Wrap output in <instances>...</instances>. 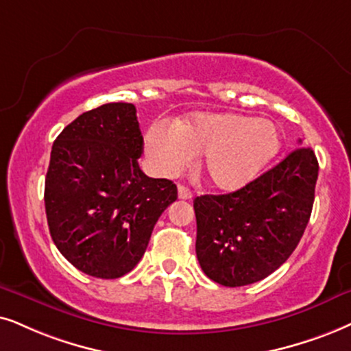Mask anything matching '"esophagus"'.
<instances>
[{
  "label": "esophagus",
  "instance_id": "obj_1",
  "mask_svg": "<svg viewBox=\"0 0 351 351\" xmlns=\"http://www.w3.org/2000/svg\"><path fill=\"white\" fill-rule=\"evenodd\" d=\"M178 197L184 199V201H188V199L193 197V193H191V189L186 188V186H180V188H178Z\"/></svg>",
  "mask_w": 351,
  "mask_h": 351
}]
</instances>
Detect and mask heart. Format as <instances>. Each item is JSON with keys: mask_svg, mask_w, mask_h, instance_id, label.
<instances>
[{"mask_svg": "<svg viewBox=\"0 0 351 351\" xmlns=\"http://www.w3.org/2000/svg\"><path fill=\"white\" fill-rule=\"evenodd\" d=\"M282 147L270 119L234 113H201L180 123H155L145 134V157L155 175L175 178L202 155L201 171L215 188L245 186Z\"/></svg>", "mask_w": 351, "mask_h": 351, "instance_id": "b5f03b06", "label": "heart"}]
</instances>
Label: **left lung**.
<instances>
[{
    "label": "left lung",
    "instance_id": "8db88e82",
    "mask_svg": "<svg viewBox=\"0 0 351 351\" xmlns=\"http://www.w3.org/2000/svg\"><path fill=\"white\" fill-rule=\"evenodd\" d=\"M317 173L313 149L296 147L241 189L194 199L204 274L223 287H243L280 267L311 217Z\"/></svg>",
    "mask_w": 351,
    "mask_h": 351
}]
</instances>
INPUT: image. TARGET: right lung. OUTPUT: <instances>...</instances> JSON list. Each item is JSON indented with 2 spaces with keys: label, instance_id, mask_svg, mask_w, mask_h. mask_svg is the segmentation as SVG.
Returning <instances> with one entry per match:
<instances>
[{
  "label": "right lung",
  "instance_id": "right-lung-1",
  "mask_svg": "<svg viewBox=\"0 0 351 351\" xmlns=\"http://www.w3.org/2000/svg\"><path fill=\"white\" fill-rule=\"evenodd\" d=\"M144 139L132 104L82 113L53 143L45 210L58 250L81 272L118 278L147 250L162 212L178 197L173 181L139 168Z\"/></svg>",
  "mask_w": 351,
  "mask_h": 351
}]
</instances>
